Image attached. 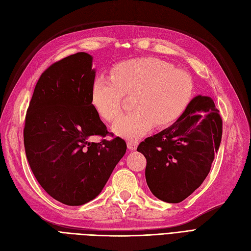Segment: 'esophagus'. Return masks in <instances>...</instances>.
Segmentation results:
<instances>
[{"instance_id":"34e87169","label":"esophagus","mask_w":251,"mask_h":251,"mask_svg":"<svg viewBox=\"0 0 251 251\" xmlns=\"http://www.w3.org/2000/svg\"><path fill=\"white\" fill-rule=\"evenodd\" d=\"M127 147L130 151H136L137 147H138V141H128Z\"/></svg>"}]
</instances>
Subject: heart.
Returning <instances> with one entry per match:
<instances>
[{"instance_id": "1", "label": "heart", "mask_w": 251, "mask_h": 251, "mask_svg": "<svg viewBox=\"0 0 251 251\" xmlns=\"http://www.w3.org/2000/svg\"><path fill=\"white\" fill-rule=\"evenodd\" d=\"M194 93L192 77L173 63L144 57L122 61L111 76H96L91 87V105L100 117L110 122L122 111L124 95H133L132 112L121 115L112 125L115 134L139 139L155 125L171 126L182 117Z\"/></svg>"}]
</instances>
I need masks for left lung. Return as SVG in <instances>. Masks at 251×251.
Masks as SVG:
<instances>
[{"instance_id":"8db88e82","label":"left lung","mask_w":251,"mask_h":251,"mask_svg":"<svg viewBox=\"0 0 251 251\" xmlns=\"http://www.w3.org/2000/svg\"><path fill=\"white\" fill-rule=\"evenodd\" d=\"M223 122L213 100L197 95L174 124L146 138L137 151L146 158L145 178L160 201L177 203L201 187L220 149Z\"/></svg>"}]
</instances>
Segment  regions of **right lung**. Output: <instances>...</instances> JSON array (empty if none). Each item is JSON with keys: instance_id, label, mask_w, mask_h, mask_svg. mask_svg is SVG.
<instances>
[{"instance_id": "right-lung-1", "label": "right lung", "mask_w": 251, "mask_h": 251, "mask_svg": "<svg viewBox=\"0 0 251 251\" xmlns=\"http://www.w3.org/2000/svg\"><path fill=\"white\" fill-rule=\"evenodd\" d=\"M93 57L76 53L47 69L38 80L25 118L24 147L38 182L68 205L92 201L126 152L119 137L100 143L106 125L91 105Z\"/></svg>"}]
</instances>
